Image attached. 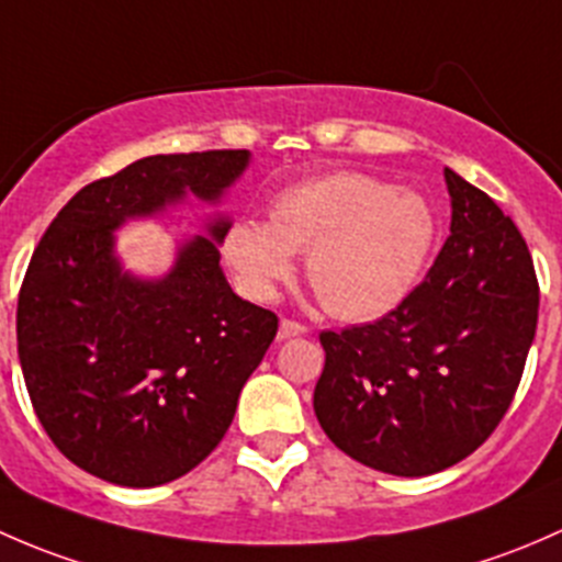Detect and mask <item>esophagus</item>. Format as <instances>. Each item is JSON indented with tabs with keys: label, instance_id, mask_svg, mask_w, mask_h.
Listing matches in <instances>:
<instances>
[{
	"label": "esophagus",
	"instance_id": "34e87169",
	"mask_svg": "<svg viewBox=\"0 0 562 562\" xmlns=\"http://www.w3.org/2000/svg\"><path fill=\"white\" fill-rule=\"evenodd\" d=\"M305 333H308V327L297 319H281V324H279V340L297 338V335H305Z\"/></svg>",
	"mask_w": 562,
	"mask_h": 562
}]
</instances>
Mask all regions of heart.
I'll list each match as a JSON object with an SVG mask.
<instances>
[{
	"label": "heart",
	"mask_w": 562,
	"mask_h": 562,
	"mask_svg": "<svg viewBox=\"0 0 562 562\" xmlns=\"http://www.w3.org/2000/svg\"><path fill=\"white\" fill-rule=\"evenodd\" d=\"M436 243V211L419 192L362 172L294 183L270 200L268 224L224 235L229 265L254 294H270L305 254V279L338 319L368 322L406 300Z\"/></svg>",
	"instance_id": "heart-1"
}]
</instances>
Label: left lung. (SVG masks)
<instances>
[{"mask_svg":"<svg viewBox=\"0 0 562 562\" xmlns=\"http://www.w3.org/2000/svg\"><path fill=\"white\" fill-rule=\"evenodd\" d=\"M443 176L452 227L425 279L373 324L319 335L322 430L395 476H430L493 436L539 322V279L517 224L454 170Z\"/></svg>","mask_w":562,"mask_h":562,"instance_id":"left-lung-1","label":"left lung"}]
</instances>
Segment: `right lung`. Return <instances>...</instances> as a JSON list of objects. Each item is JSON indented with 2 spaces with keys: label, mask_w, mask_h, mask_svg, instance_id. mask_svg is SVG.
Here are the masks:
<instances>
[{
  "label": "right lung",
  "mask_w": 562,
  "mask_h": 562,
  "mask_svg": "<svg viewBox=\"0 0 562 562\" xmlns=\"http://www.w3.org/2000/svg\"><path fill=\"white\" fill-rule=\"evenodd\" d=\"M248 151L159 154L91 181L50 222L19 292V360L54 447L97 479L159 487L200 465L227 427L279 316L240 300L210 238L178 251L172 273L137 281L113 259V229L194 192L218 194Z\"/></svg>",
  "instance_id": "1"
}]
</instances>
